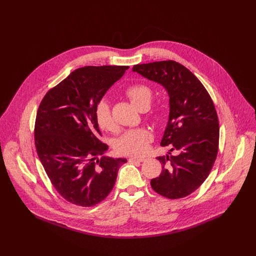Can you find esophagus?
Returning a JSON list of instances; mask_svg holds the SVG:
<instances>
[{
  "label": "esophagus",
  "instance_id": "1",
  "mask_svg": "<svg viewBox=\"0 0 256 256\" xmlns=\"http://www.w3.org/2000/svg\"><path fill=\"white\" fill-rule=\"evenodd\" d=\"M144 159V158H140V157H130L128 159V162L132 163V162H142Z\"/></svg>",
  "mask_w": 256,
  "mask_h": 256
}]
</instances>
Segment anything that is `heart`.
<instances>
[{
  "instance_id": "heart-1",
  "label": "heart",
  "mask_w": 256,
  "mask_h": 256,
  "mask_svg": "<svg viewBox=\"0 0 256 256\" xmlns=\"http://www.w3.org/2000/svg\"><path fill=\"white\" fill-rule=\"evenodd\" d=\"M126 96L130 99L132 104L140 112L146 110L150 106L152 100V89L142 83L132 84L124 90ZM95 118L100 130L104 132H114L118 130L116 124L114 120L112 108L108 102L102 100L98 103L95 110ZM149 120L153 124H159L162 120V112L160 108H156L151 112ZM152 140L151 132L146 128H136L126 132L116 142V150L120 155L140 156L147 150L148 144Z\"/></svg>"
}]
</instances>
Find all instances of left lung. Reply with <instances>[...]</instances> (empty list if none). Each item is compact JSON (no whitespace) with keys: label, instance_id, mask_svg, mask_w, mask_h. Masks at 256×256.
Returning a JSON list of instances; mask_svg holds the SVG:
<instances>
[{"label":"left lung","instance_id":"8db88e82","mask_svg":"<svg viewBox=\"0 0 256 256\" xmlns=\"http://www.w3.org/2000/svg\"><path fill=\"white\" fill-rule=\"evenodd\" d=\"M132 70L163 85L170 97V114L161 146L173 156H159V177L151 180L160 196L177 200L196 192L208 178L218 151L220 126L214 104L200 81L175 60L136 64Z\"/></svg>","mask_w":256,"mask_h":256}]
</instances>
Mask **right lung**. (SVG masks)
Instances as JSON below:
<instances>
[{
  "mask_svg": "<svg viewBox=\"0 0 256 256\" xmlns=\"http://www.w3.org/2000/svg\"><path fill=\"white\" fill-rule=\"evenodd\" d=\"M126 66L75 70L42 98L34 126L35 148L52 184L66 202L92 206L112 190L126 159L101 157L108 146L99 136L96 107Z\"/></svg>",
  "mask_w": 256,
  "mask_h": 256,
  "instance_id": "add662e5",
  "label": "right lung"
}]
</instances>
